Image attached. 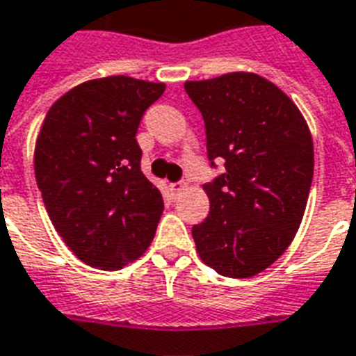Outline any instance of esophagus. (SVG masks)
I'll return each instance as SVG.
<instances>
[{"label": "esophagus", "instance_id": "34e87169", "mask_svg": "<svg viewBox=\"0 0 356 356\" xmlns=\"http://www.w3.org/2000/svg\"><path fill=\"white\" fill-rule=\"evenodd\" d=\"M171 191L173 192H183V191H186V183H175V185H171Z\"/></svg>", "mask_w": 356, "mask_h": 356}]
</instances>
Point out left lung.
Returning <instances> with one entry per match:
<instances>
[{"mask_svg":"<svg viewBox=\"0 0 356 356\" xmlns=\"http://www.w3.org/2000/svg\"><path fill=\"white\" fill-rule=\"evenodd\" d=\"M205 122L207 156L226 171L204 186L209 215L192 226L200 259L225 277L264 272L286 251L304 218L313 139L296 104L251 71L186 81Z\"/></svg>","mask_w":356,"mask_h":356,"instance_id":"8db88e82","label":"left lung"}]
</instances>
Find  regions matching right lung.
I'll use <instances>...</instances> for the list:
<instances>
[{
    "mask_svg": "<svg viewBox=\"0 0 356 356\" xmlns=\"http://www.w3.org/2000/svg\"><path fill=\"white\" fill-rule=\"evenodd\" d=\"M165 90L126 75L90 79L51 105L33 151L52 225L81 262L115 272L143 257L164 211L141 171L139 122Z\"/></svg>",
    "mask_w": 356,
    "mask_h": 356,
    "instance_id": "obj_1",
    "label": "right lung"
}]
</instances>
